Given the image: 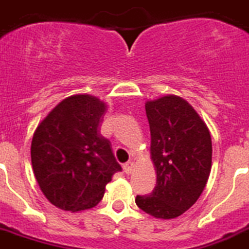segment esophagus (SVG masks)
Here are the masks:
<instances>
[{"mask_svg":"<svg viewBox=\"0 0 249 249\" xmlns=\"http://www.w3.org/2000/svg\"><path fill=\"white\" fill-rule=\"evenodd\" d=\"M123 168H124V172L126 173V174H131V173L134 172V163L133 161L125 163L124 165H123Z\"/></svg>","mask_w":249,"mask_h":249,"instance_id":"obj_1","label":"esophagus"}]
</instances>
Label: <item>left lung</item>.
<instances>
[{"mask_svg": "<svg viewBox=\"0 0 249 249\" xmlns=\"http://www.w3.org/2000/svg\"><path fill=\"white\" fill-rule=\"evenodd\" d=\"M150 126V157L157 185L149 196H137L142 211L173 219L198 200L212 168L208 126L188 101L165 95L145 103Z\"/></svg>", "mask_w": 249, "mask_h": 249, "instance_id": "left-lung-1", "label": "left lung"}]
</instances>
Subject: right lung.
I'll return each mask as SVG.
<instances>
[{
  "mask_svg": "<svg viewBox=\"0 0 249 249\" xmlns=\"http://www.w3.org/2000/svg\"><path fill=\"white\" fill-rule=\"evenodd\" d=\"M107 104L88 94L64 99L38 124L31 142L35 178L51 204L64 211L94 208L122 170L99 130Z\"/></svg>",
  "mask_w": 249,
  "mask_h": 249,
  "instance_id": "right-lung-1",
  "label": "right lung"
}]
</instances>
